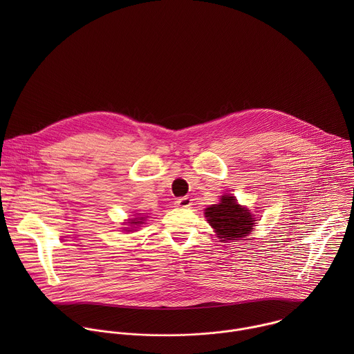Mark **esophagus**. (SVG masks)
<instances>
[{
	"label": "esophagus",
	"instance_id": "esophagus-1",
	"mask_svg": "<svg viewBox=\"0 0 354 354\" xmlns=\"http://www.w3.org/2000/svg\"><path fill=\"white\" fill-rule=\"evenodd\" d=\"M176 206L182 209H187L192 206V200L189 197H180L176 200Z\"/></svg>",
	"mask_w": 354,
	"mask_h": 354
}]
</instances>
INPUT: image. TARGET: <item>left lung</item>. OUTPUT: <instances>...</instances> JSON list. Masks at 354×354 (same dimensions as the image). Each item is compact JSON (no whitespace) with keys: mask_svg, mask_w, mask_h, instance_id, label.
<instances>
[{"mask_svg":"<svg viewBox=\"0 0 354 354\" xmlns=\"http://www.w3.org/2000/svg\"><path fill=\"white\" fill-rule=\"evenodd\" d=\"M205 212L216 236L225 242L248 236L257 224L255 216L238 205V200L232 194L221 196L220 203L207 207Z\"/></svg>","mask_w":354,"mask_h":354,"instance_id":"left-lung-1","label":"left lung"}]
</instances>
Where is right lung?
<instances>
[{
	"label": "right lung",
	"mask_w": 354,
	"mask_h": 354,
	"mask_svg": "<svg viewBox=\"0 0 354 354\" xmlns=\"http://www.w3.org/2000/svg\"><path fill=\"white\" fill-rule=\"evenodd\" d=\"M145 216H144V213H136V216H134V218H130V220H127V225H130V227H124L123 230L124 231H136L138 227H141V224H144V221H145Z\"/></svg>",
	"instance_id": "1"
}]
</instances>
